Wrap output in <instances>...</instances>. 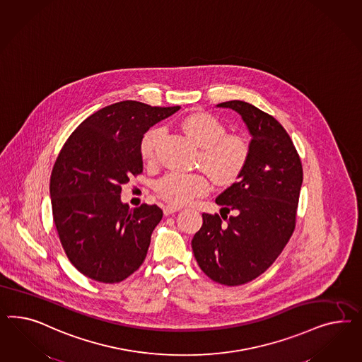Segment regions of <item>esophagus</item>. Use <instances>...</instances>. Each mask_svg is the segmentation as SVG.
<instances>
[{
  "label": "esophagus",
  "mask_w": 362,
  "mask_h": 362,
  "mask_svg": "<svg viewBox=\"0 0 362 362\" xmlns=\"http://www.w3.org/2000/svg\"><path fill=\"white\" fill-rule=\"evenodd\" d=\"M179 209L177 207H173V206H165V209H163V214H165V216H168V215H173V214H175L177 212Z\"/></svg>",
  "instance_id": "1"
}]
</instances>
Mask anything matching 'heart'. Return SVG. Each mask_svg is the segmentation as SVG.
Returning a JSON list of instances; mask_svg holds the SVG:
<instances>
[{
    "instance_id": "1",
    "label": "heart",
    "mask_w": 362,
    "mask_h": 362,
    "mask_svg": "<svg viewBox=\"0 0 362 362\" xmlns=\"http://www.w3.org/2000/svg\"><path fill=\"white\" fill-rule=\"evenodd\" d=\"M180 126L202 147L200 163L218 185L227 186L240 177L251 153L247 139L240 135L227 134L223 122L209 112L197 111L188 114ZM163 134V127L155 126L143 135L141 155L146 162L153 160L158 143ZM209 188L207 176L199 173H170L155 186L158 197L175 207L188 204L195 197L209 194Z\"/></svg>"
}]
</instances>
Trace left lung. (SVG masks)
<instances>
[{
	"instance_id": "8db88e82",
	"label": "left lung",
	"mask_w": 362,
	"mask_h": 362,
	"mask_svg": "<svg viewBox=\"0 0 362 362\" xmlns=\"http://www.w3.org/2000/svg\"><path fill=\"white\" fill-rule=\"evenodd\" d=\"M218 107L240 114L251 134V153L238 182L216 197L221 218L203 214L191 245L209 279L233 286L264 274L291 239L303 165L291 136L272 115L243 100ZM223 210L235 214L227 217Z\"/></svg>"
}]
</instances>
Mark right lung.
<instances>
[{
    "instance_id": "add662e5",
    "label": "right lung",
    "mask_w": 362,
    "mask_h": 362,
    "mask_svg": "<svg viewBox=\"0 0 362 362\" xmlns=\"http://www.w3.org/2000/svg\"><path fill=\"white\" fill-rule=\"evenodd\" d=\"M179 109L122 100L90 115L64 144L50 176L53 220L67 259L88 279L119 283L144 262L163 211L130 209L121 186L143 171L144 132Z\"/></svg>"
}]
</instances>
